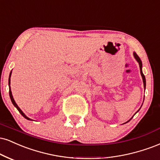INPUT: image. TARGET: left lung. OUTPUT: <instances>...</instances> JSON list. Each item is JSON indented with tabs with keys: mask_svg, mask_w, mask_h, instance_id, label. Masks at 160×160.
<instances>
[{
	"mask_svg": "<svg viewBox=\"0 0 160 160\" xmlns=\"http://www.w3.org/2000/svg\"><path fill=\"white\" fill-rule=\"evenodd\" d=\"M133 56H134V57H135V59H136V61L138 62V65H139V68H140V73H141V75H142V80H143V83H144V88H145V86H146V80H145V75L143 74V73H142V61H141V59H140V58L139 57H138V56L136 54V53H135V52H134L133 53ZM131 119V118H130ZM129 120V121H130ZM128 121V122H129ZM126 122V123H127Z\"/></svg>",
	"mask_w": 160,
	"mask_h": 160,
	"instance_id": "obj_1",
	"label": "left lung"
}]
</instances>
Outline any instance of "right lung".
I'll return each mask as SVG.
<instances>
[{"instance_id": "right-lung-1", "label": "right lung", "mask_w": 160, "mask_h": 160, "mask_svg": "<svg viewBox=\"0 0 160 160\" xmlns=\"http://www.w3.org/2000/svg\"><path fill=\"white\" fill-rule=\"evenodd\" d=\"M11 74H12V72H10V74H9V97H10L11 101H12V104L14 105L15 107H16L17 109H18V110L19 111V112H20L21 114H22V115L23 117H24V118H25L26 119H28V120H30V121H32V119H30V118H28V116H26V115H25L24 113L22 111V109H21L19 108V107H18V105H17V103H15V101L14 98H13L12 95V92H11V88H10V77H11Z\"/></svg>"}]
</instances>
